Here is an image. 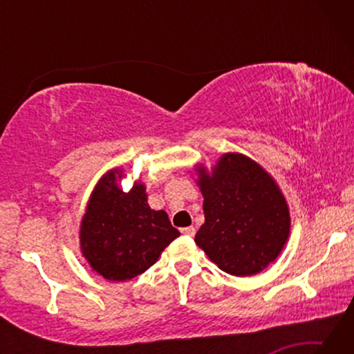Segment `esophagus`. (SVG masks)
I'll use <instances>...</instances> for the list:
<instances>
[{"mask_svg":"<svg viewBox=\"0 0 354 354\" xmlns=\"http://www.w3.org/2000/svg\"><path fill=\"white\" fill-rule=\"evenodd\" d=\"M183 234L189 236V237H194L195 236V227L194 226H187V227H183Z\"/></svg>","mask_w":354,"mask_h":354,"instance_id":"obj_1","label":"esophagus"}]
</instances>
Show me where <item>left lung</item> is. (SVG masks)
Masks as SVG:
<instances>
[{"label": "left lung", "instance_id": "left-lung-1", "mask_svg": "<svg viewBox=\"0 0 354 354\" xmlns=\"http://www.w3.org/2000/svg\"><path fill=\"white\" fill-rule=\"evenodd\" d=\"M205 225L195 242L209 259L236 277L259 273L277 259L290 231L284 195L273 178L239 153H226L212 173L196 167Z\"/></svg>", "mask_w": 354, "mask_h": 354}]
</instances>
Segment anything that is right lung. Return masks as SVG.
Returning <instances> with one entry per match:
<instances>
[{
  "instance_id": "right-lung-1",
  "label": "right lung",
  "mask_w": 354,
  "mask_h": 354,
  "mask_svg": "<svg viewBox=\"0 0 354 354\" xmlns=\"http://www.w3.org/2000/svg\"><path fill=\"white\" fill-rule=\"evenodd\" d=\"M118 169L100 179L81 221L82 256L109 281L133 279L147 272L179 236L165 211L148 206L145 185L129 192L118 187Z\"/></svg>"
}]
</instances>
